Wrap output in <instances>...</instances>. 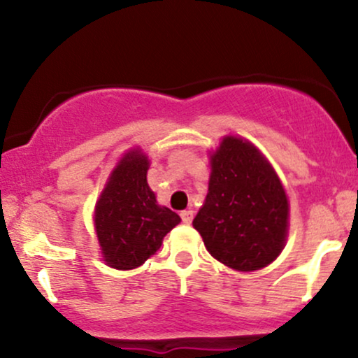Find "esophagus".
<instances>
[{
	"mask_svg": "<svg viewBox=\"0 0 358 358\" xmlns=\"http://www.w3.org/2000/svg\"><path fill=\"white\" fill-rule=\"evenodd\" d=\"M180 217H182L183 224H190V222L193 220V212L192 210H183V212H180Z\"/></svg>",
	"mask_w": 358,
	"mask_h": 358,
	"instance_id": "obj_1",
	"label": "esophagus"
}]
</instances>
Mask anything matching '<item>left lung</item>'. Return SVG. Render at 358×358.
Masks as SVG:
<instances>
[{"label": "left lung", "mask_w": 358, "mask_h": 358, "mask_svg": "<svg viewBox=\"0 0 358 358\" xmlns=\"http://www.w3.org/2000/svg\"><path fill=\"white\" fill-rule=\"evenodd\" d=\"M287 210L285 188L262 155L248 141L224 138L193 219L208 252L237 271L264 268L285 248Z\"/></svg>", "instance_id": "1"}]
</instances>
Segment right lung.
<instances>
[{
    "mask_svg": "<svg viewBox=\"0 0 358 358\" xmlns=\"http://www.w3.org/2000/svg\"><path fill=\"white\" fill-rule=\"evenodd\" d=\"M150 162L131 151L119 162L96 205V231L102 256L110 268L134 269L162 248L180 217L156 203L148 187Z\"/></svg>",
    "mask_w": 358,
    "mask_h": 358,
    "instance_id": "obj_1",
    "label": "right lung"
}]
</instances>
